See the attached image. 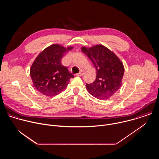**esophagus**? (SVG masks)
<instances>
[{"label": "esophagus", "mask_w": 159, "mask_h": 159, "mask_svg": "<svg viewBox=\"0 0 159 159\" xmlns=\"http://www.w3.org/2000/svg\"><path fill=\"white\" fill-rule=\"evenodd\" d=\"M84 72L83 71H80L79 74H76V75H77V76H82V75H84Z\"/></svg>", "instance_id": "34e87169"}]
</instances>
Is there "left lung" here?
Masks as SVG:
<instances>
[{
  "instance_id": "8db88e82",
  "label": "left lung",
  "mask_w": 159,
  "mask_h": 159,
  "mask_svg": "<svg viewBox=\"0 0 159 159\" xmlns=\"http://www.w3.org/2000/svg\"><path fill=\"white\" fill-rule=\"evenodd\" d=\"M82 51L95 66L96 79L92 84H86L90 94L98 99H107L120 88L125 68L120 58L101 44L90 48L83 47Z\"/></svg>"
}]
</instances>
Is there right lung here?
<instances>
[{"mask_svg": "<svg viewBox=\"0 0 159 159\" xmlns=\"http://www.w3.org/2000/svg\"><path fill=\"white\" fill-rule=\"evenodd\" d=\"M73 49L54 44L45 48L34 60L30 69L33 85L38 92L48 97L55 96L67 87L74 75L61 61L65 54Z\"/></svg>", "mask_w": 159, "mask_h": 159, "instance_id": "add662e5", "label": "right lung"}]
</instances>
